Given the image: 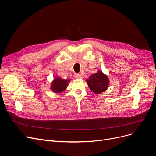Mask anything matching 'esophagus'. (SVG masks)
<instances>
[{
	"mask_svg": "<svg viewBox=\"0 0 156 156\" xmlns=\"http://www.w3.org/2000/svg\"><path fill=\"white\" fill-rule=\"evenodd\" d=\"M74 77H75L76 79H80L83 78L82 75H80V74H77V73H75V75H74Z\"/></svg>",
	"mask_w": 156,
	"mask_h": 156,
	"instance_id": "34e87169",
	"label": "esophagus"
}]
</instances>
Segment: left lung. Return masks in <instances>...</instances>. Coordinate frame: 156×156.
Wrapping results in <instances>:
<instances>
[{"label":"left lung","mask_w":156,"mask_h":156,"mask_svg":"<svg viewBox=\"0 0 156 156\" xmlns=\"http://www.w3.org/2000/svg\"><path fill=\"white\" fill-rule=\"evenodd\" d=\"M85 81L91 91L97 95L105 92L109 85L108 76L101 70L90 76Z\"/></svg>","instance_id":"obj_1"}]
</instances>
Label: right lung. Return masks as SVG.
I'll use <instances>...</instances> for the list:
<instances>
[{"label":"right lung","mask_w":156,"mask_h":156,"mask_svg":"<svg viewBox=\"0 0 156 156\" xmlns=\"http://www.w3.org/2000/svg\"><path fill=\"white\" fill-rule=\"evenodd\" d=\"M71 80V79H62L56 75L51 84V90L55 94L62 93L67 88Z\"/></svg>","instance_id":"add662e5"}]
</instances>
